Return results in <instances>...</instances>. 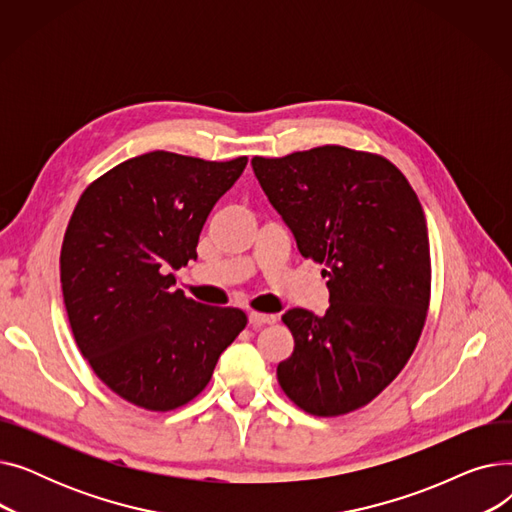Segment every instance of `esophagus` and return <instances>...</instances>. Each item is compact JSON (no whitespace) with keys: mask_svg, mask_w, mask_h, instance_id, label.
<instances>
[{"mask_svg":"<svg viewBox=\"0 0 512 512\" xmlns=\"http://www.w3.org/2000/svg\"><path fill=\"white\" fill-rule=\"evenodd\" d=\"M278 317L272 315V313H259V311H251L249 313V324L259 328V326H265V324H274Z\"/></svg>","mask_w":512,"mask_h":512,"instance_id":"obj_1","label":"esophagus"}]
</instances>
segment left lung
I'll return each instance as SVG.
<instances>
[{
	"instance_id": "1",
	"label": "left lung",
	"mask_w": 512,
	"mask_h": 512,
	"mask_svg": "<svg viewBox=\"0 0 512 512\" xmlns=\"http://www.w3.org/2000/svg\"><path fill=\"white\" fill-rule=\"evenodd\" d=\"M253 172L303 257L326 270V315L288 309L294 338L278 365L286 396L317 417L365 407L407 365L429 307L423 207L382 155L324 145L253 157Z\"/></svg>"
}]
</instances>
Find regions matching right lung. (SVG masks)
Returning a JSON list of instances; mask_svg holds the SVG:
<instances>
[{"instance_id": "obj_1", "label": "right lung", "mask_w": 512, "mask_h": 512, "mask_svg": "<svg viewBox=\"0 0 512 512\" xmlns=\"http://www.w3.org/2000/svg\"><path fill=\"white\" fill-rule=\"evenodd\" d=\"M245 166L151 151L99 176L74 207L60 255L70 328L97 378L132 405H186L247 326L240 309L184 297L172 274L197 259L209 211Z\"/></svg>"}]
</instances>
